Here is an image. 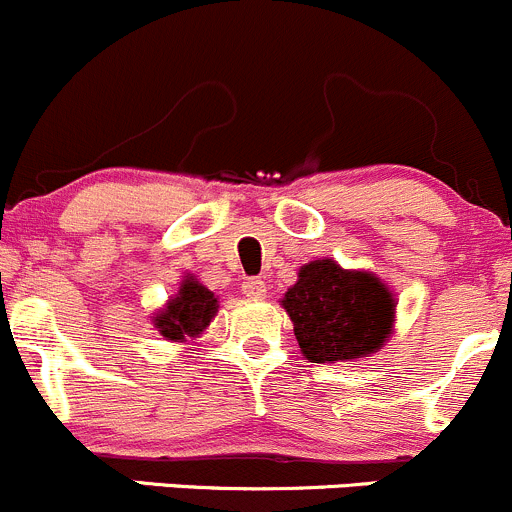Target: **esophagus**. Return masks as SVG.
<instances>
[{
    "label": "esophagus",
    "mask_w": 512,
    "mask_h": 512,
    "mask_svg": "<svg viewBox=\"0 0 512 512\" xmlns=\"http://www.w3.org/2000/svg\"><path fill=\"white\" fill-rule=\"evenodd\" d=\"M241 291L249 298H263L266 296V281H263V278H246V281L241 283Z\"/></svg>",
    "instance_id": "obj_1"
}]
</instances>
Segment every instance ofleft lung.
Listing matches in <instances>:
<instances>
[{"instance_id": "1", "label": "left lung", "mask_w": 512, "mask_h": 512, "mask_svg": "<svg viewBox=\"0 0 512 512\" xmlns=\"http://www.w3.org/2000/svg\"><path fill=\"white\" fill-rule=\"evenodd\" d=\"M281 306L311 363L356 361L376 353L396 321V298L386 283L371 271H346L333 258L301 266Z\"/></svg>"}]
</instances>
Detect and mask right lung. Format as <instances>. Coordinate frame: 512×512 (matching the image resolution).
<instances>
[{
  "label": "right lung",
  "mask_w": 512,
  "mask_h": 512,
  "mask_svg": "<svg viewBox=\"0 0 512 512\" xmlns=\"http://www.w3.org/2000/svg\"><path fill=\"white\" fill-rule=\"evenodd\" d=\"M219 311V301L214 293L196 281L194 276H186L181 281L179 293L169 298L164 308L154 316V326L159 328L166 341H186L196 338L206 331Z\"/></svg>",
  "instance_id": "right-lung-1"
}]
</instances>
